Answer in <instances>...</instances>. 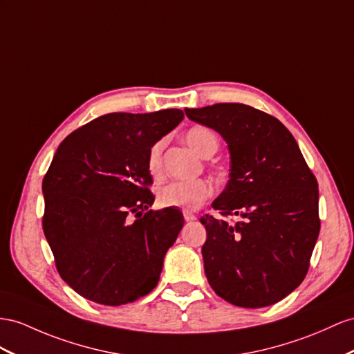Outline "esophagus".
I'll use <instances>...</instances> for the list:
<instances>
[{
    "instance_id": "obj_1",
    "label": "esophagus",
    "mask_w": 354,
    "mask_h": 354,
    "mask_svg": "<svg viewBox=\"0 0 354 354\" xmlns=\"http://www.w3.org/2000/svg\"><path fill=\"white\" fill-rule=\"evenodd\" d=\"M184 218H185L187 223H192V221L196 220V215L193 212H189V211H184Z\"/></svg>"
}]
</instances>
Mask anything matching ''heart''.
Listing matches in <instances>:
<instances>
[{"label": "heart", "instance_id": "obj_1", "mask_svg": "<svg viewBox=\"0 0 354 354\" xmlns=\"http://www.w3.org/2000/svg\"><path fill=\"white\" fill-rule=\"evenodd\" d=\"M185 140L197 156L203 158L212 157L218 149V139L215 133L207 127H194L185 134ZM161 153L162 142L152 145L148 153V169L153 176L161 174ZM212 194V185L206 179L174 180L161 187L158 192V202L167 207H184V209H196L207 197Z\"/></svg>", "mask_w": 354, "mask_h": 354}]
</instances>
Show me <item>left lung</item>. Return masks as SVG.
<instances>
[{"mask_svg":"<svg viewBox=\"0 0 354 354\" xmlns=\"http://www.w3.org/2000/svg\"><path fill=\"white\" fill-rule=\"evenodd\" d=\"M227 143V185L212 202L234 225L205 215V274L236 306L279 302L302 283L320 232L319 184L297 142L277 118L239 103L185 109Z\"/></svg>","mask_w":354,"mask_h":354,"instance_id":"8db88e82","label":"left lung"}]
</instances>
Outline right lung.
Returning a JSON list of instances; mask_svg holds the SVG:
<instances>
[{
  "mask_svg": "<svg viewBox=\"0 0 354 354\" xmlns=\"http://www.w3.org/2000/svg\"><path fill=\"white\" fill-rule=\"evenodd\" d=\"M184 120L179 109L107 113L61 142L43 179V232L61 278L89 301L118 306L157 286L183 212L153 203L148 153Z\"/></svg>",
  "mask_w": 354,
  "mask_h": 354,
  "instance_id": "add662e5",
  "label": "right lung"
}]
</instances>
